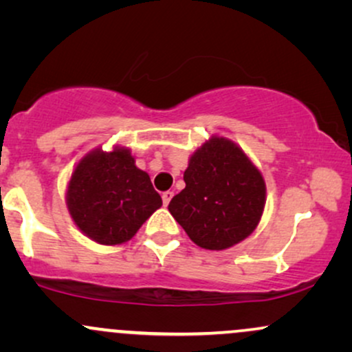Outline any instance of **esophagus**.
I'll list each match as a JSON object with an SVG mask.
<instances>
[{
	"label": "esophagus",
	"mask_w": 352,
	"mask_h": 352,
	"mask_svg": "<svg viewBox=\"0 0 352 352\" xmlns=\"http://www.w3.org/2000/svg\"><path fill=\"white\" fill-rule=\"evenodd\" d=\"M172 197H173V192H170V190H167V192H164V193H162V201H164L165 207H167V205L170 204Z\"/></svg>",
	"instance_id": "obj_1"
}]
</instances>
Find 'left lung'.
Listing matches in <instances>:
<instances>
[{
  "instance_id": "8db88e82",
  "label": "left lung",
  "mask_w": 352,
  "mask_h": 352,
  "mask_svg": "<svg viewBox=\"0 0 352 352\" xmlns=\"http://www.w3.org/2000/svg\"><path fill=\"white\" fill-rule=\"evenodd\" d=\"M185 188L168 212L190 240L205 250L240 243L256 228L265 208L266 187L245 152L225 137H212L190 157Z\"/></svg>"
}]
</instances>
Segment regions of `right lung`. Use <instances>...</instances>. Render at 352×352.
<instances>
[{
    "mask_svg": "<svg viewBox=\"0 0 352 352\" xmlns=\"http://www.w3.org/2000/svg\"><path fill=\"white\" fill-rule=\"evenodd\" d=\"M66 200L74 223L100 245L131 240L162 207L151 177L124 147L87 153L72 172Z\"/></svg>",
    "mask_w": 352,
    "mask_h": 352,
    "instance_id": "right-lung-1",
    "label": "right lung"
}]
</instances>
